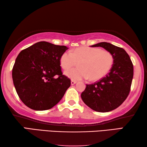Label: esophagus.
Listing matches in <instances>:
<instances>
[{
  "mask_svg": "<svg viewBox=\"0 0 147 147\" xmlns=\"http://www.w3.org/2000/svg\"><path fill=\"white\" fill-rule=\"evenodd\" d=\"M71 85H74V84H75L76 83V81H75V80H71Z\"/></svg>",
  "mask_w": 147,
  "mask_h": 147,
  "instance_id": "34e87169",
  "label": "esophagus"
}]
</instances>
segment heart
Returning <instances> with one entry per match:
<instances>
[{
	"instance_id": "obj_1",
	"label": "heart",
	"mask_w": 147,
	"mask_h": 147,
	"mask_svg": "<svg viewBox=\"0 0 147 147\" xmlns=\"http://www.w3.org/2000/svg\"><path fill=\"white\" fill-rule=\"evenodd\" d=\"M59 62L63 69H70L78 63L77 68L65 72V75L72 80L89 78L90 80H97L111 71L114 64V56L109 51L99 48L83 47L74 49L71 52H63Z\"/></svg>"
}]
</instances>
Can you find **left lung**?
I'll return each mask as SVG.
<instances>
[{
  "label": "left lung",
  "mask_w": 147,
  "mask_h": 147,
  "mask_svg": "<svg viewBox=\"0 0 147 147\" xmlns=\"http://www.w3.org/2000/svg\"><path fill=\"white\" fill-rule=\"evenodd\" d=\"M91 46L102 47L111 52L114 64L105 77L86 85L81 98L92 110L106 113L118 108L127 97L134 76V66L129 55L122 48L105 42Z\"/></svg>",
  "instance_id": "1"
}]
</instances>
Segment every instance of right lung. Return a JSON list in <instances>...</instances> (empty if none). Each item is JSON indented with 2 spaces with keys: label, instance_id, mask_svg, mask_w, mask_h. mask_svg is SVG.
<instances>
[{
  "label": "right lung",
  "instance_id": "obj_1",
  "mask_svg": "<svg viewBox=\"0 0 147 147\" xmlns=\"http://www.w3.org/2000/svg\"><path fill=\"white\" fill-rule=\"evenodd\" d=\"M67 49L42 41L18 55L12 69L13 82L18 96L29 108L48 110L63 97L71 80L63 74L59 59Z\"/></svg>",
  "mask_w": 147,
  "mask_h": 147
}]
</instances>
